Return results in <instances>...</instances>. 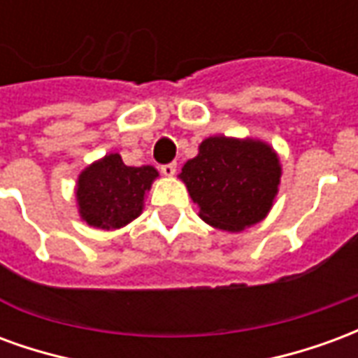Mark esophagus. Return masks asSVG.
<instances>
[{
    "label": "esophagus",
    "mask_w": 358,
    "mask_h": 358,
    "mask_svg": "<svg viewBox=\"0 0 358 358\" xmlns=\"http://www.w3.org/2000/svg\"><path fill=\"white\" fill-rule=\"evenodd\" d=\"M161 172H163L164 176H169V178H171V176H174V174H176V164L174 163L163 164V166H161Z\"/></svg>",
    "instance_id": "34e87169"
}]
</instances>
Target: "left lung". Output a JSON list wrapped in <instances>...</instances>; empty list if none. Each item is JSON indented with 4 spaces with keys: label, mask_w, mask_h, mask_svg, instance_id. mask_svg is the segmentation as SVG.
I'll list each match as a JSON object with an SVG mask.
<instances>
[{
    "label": "left lung",
    "mask_w": 358,
    "mask_h": 358,
    "mask_svg": "<svg viewBox=\"0 0 358 358\" xmlns=\"http://www.w3.org/2000/svg\"><path fill=\"white\" fill-rule=\"evenodd\" d=\"M178 178L207 224L241 232L259 224L274 205L282 163L274 148L257 138L210 136L199 143Z\"/></svg>",
    "instance_id": "1"
}]
</instances>
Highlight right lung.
Masks as SVG:
<instances>
[{"label":"right lung","mask_w":358,"mask_h":358,"mask_svg":"<svg viewBox=\"0 0 358 358\" xmlns=\"http://www.w3.org/2000/svg\"><path fill=\"white\" fill-rule=\"evenodd\" d=\"M157 178L155 166H126L118 153H107L78 174L74 186L78 215L92 228H124L141 215Z\"/></svg>","instance_id":"right-lung-1"}]
</instances>
